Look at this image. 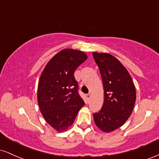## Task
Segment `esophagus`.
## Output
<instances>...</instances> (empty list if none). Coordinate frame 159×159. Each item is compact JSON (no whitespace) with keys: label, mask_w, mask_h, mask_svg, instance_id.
<instances>
[{"label":"esophagus","mask_w":159,"mask_h":159,"mask_svg":"<svg viewBox=\"0 0 159 159\" xmlns=\"http://www.w3.org/2000/svg\"><path fill=\"white\" fill-rule=\"evenodd\" d=\"M91 94H90V93H88L87 95H86V98H87V99H88V101H90V99H91Z\"/></svg>","instance_id":"esophagus-1"}]
</instances>
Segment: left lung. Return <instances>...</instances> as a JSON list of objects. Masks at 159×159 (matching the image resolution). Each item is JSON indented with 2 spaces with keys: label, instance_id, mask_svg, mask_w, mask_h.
<instances>
[{
  "label": "left lung",
  "instance_id": "obj_1",
  "mask_svg": "<svg viewBox=\"0 0 159 159\" xmlns=\"http://www.w3.org/2000/svg\"><path fill=\"white\" fill-rule=\"evenodd\" d=\"M102 80L104 103L100 111L93 113L95 124L105 132L121 127L130 117L136 102V89L131 76L114 57L93 52Z\"/></svg>",
  "mask_w": 159,
  "mask_h": 159
}]
</instances>
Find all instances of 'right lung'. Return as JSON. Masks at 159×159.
I'll return each mask as SVG.
<instances>
[{
  "label": "right lung",
  "mask_w": 159,
  "mask_h": 159,
  "mask_svg": "<svg viewBox=\"0 0 159 159\" xmlns=\"http://www.w3.org/2000/svg\"><path fill=\"white\" fill-rule=\"evenodd\" d=\"M87 55L80 51L63 49L45 67L38 83V101L47 122L59 132L73 124L85 105L78 91L74 71Z\"/></svg>",
  "instance_id": "obj_1"
}]
</instances>
